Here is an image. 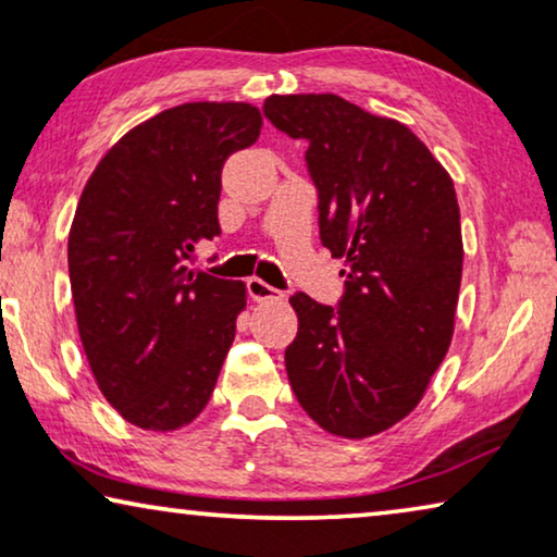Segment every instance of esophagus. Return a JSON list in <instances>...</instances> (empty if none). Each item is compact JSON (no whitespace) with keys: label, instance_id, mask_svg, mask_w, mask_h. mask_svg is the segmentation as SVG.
Listing matches in <instances>:
<instances>
[{"label":"esophagus","instance_id":"34e87169","mask_svg":"<svg viewBox=\"0 0 557 557\" xmlns=\"http://www.w3.org/2000/svg\"><path fill=\"white\" fill-rule=\"evenodd\" d=\"M248 294L253 301H284V294L261 278H248Z\"/></svg>","mask_w":557,"mask_h":557}]
</instances>
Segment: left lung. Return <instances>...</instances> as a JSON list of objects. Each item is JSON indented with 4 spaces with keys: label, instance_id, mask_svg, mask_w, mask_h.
Returning <instances> with one entry per match:
<instances>
[{
    "label": "left lung",
    "instance_id": "8db88e82",
    "mask_svg": "<svg viewBox=\"0 0 557 557\" xmlns=\"http://www.w3.org/2000/svg\"><path fill=\"white\" fill-rule=\"evenodd\" d=\"M263 113L309 141L319 233L347 276L339 309L288 299V383L326 433L375 436L421 403L451 345L463 269L454 180L406 124L334 94L269 96Z\"/></svg>",
    "mask_w": 557,
    "mask_h": 557
}]
</instances>
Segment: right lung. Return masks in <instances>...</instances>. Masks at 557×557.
Masks as SVG:
<instances>
[{"label":"right lung","mask_w":557,"mask_h":557,"mask_svg":"<svg viewBox=\"0 0 557 557\" xmlns=\"http://www.w3.org/2000/svg\"><path fill=\"white\" fill-rule=\"evenodd\" d=\"M261 111L195 101L141 121L90 174L67 235L75 322L98 391L144 431L208 406L246 309L243 281L189 269L220 235V170L261 134Z\"/></svg>","instance_id":"1"}]
</instances>
